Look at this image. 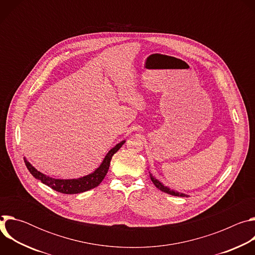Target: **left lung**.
Wrapping results in <instances>:
<instances>
[{
	"mask_svg": "<svg viewBox=\"0 0 255 255\" xmlns=\"http://www.w3.org/2000/svg\"><path fill=\"white\" fill-rule=\"evenodd\" d=\"M149 175H150V179L152 180V183L154 184V186H155L158 190H160L161 192L166 193V194L171 195V196H175V197H186V198L189 197V195H186V194H184V193H179V192H176V191H174V190H170L169 188H167L166 186H164L162 183H160V181H159L158 179H156L154 176H152L151 173H150Z\"/></svg>",
	"mask_w": 255,
	"mask_h": 255,
	"instance_id": "1",
	"label": "left lung"
}]
</instances>
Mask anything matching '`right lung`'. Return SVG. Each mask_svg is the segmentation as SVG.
Wrapping results in <instances>:
<instances>
[{
    "mask_svg": "<svg viewBox=\"0 0 255 255\" xmlns=\"http://www.w3.org/2000/svg\"><path fill=\"white\" fill-rule=\"evenodd\" d=\"M125 143V140L121 141L120 143L116 144L115 146L109 151L105 158L103 159L100 166L92 173L79 177V178H72V179H60V178H53L51 176H48L39 170L36 169L27 159L24 157L25 164L30 171V173L36 178L39 179L42 184L48 186L52 190L62 193V194H80L87 192L89 190H92L96 187H98L104 177L106 176L109 166H110V162L112 159V156L122 147V145Z\"/></svg>",
    "mask_w": 255,
    "mask_h": 255,
    "instance_id": "add662e5",
    "label": "right lung"
}]
</instances>
